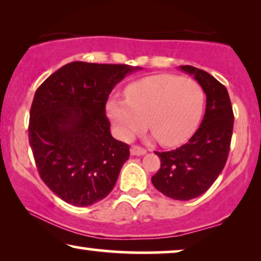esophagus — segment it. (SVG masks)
<instances>
[{
  "label": "esophagus",
  "mask_w": 261,
  "mask_h": 261,
  "mask_svg": "<svg viewBox=\"0 0 261 261\" xmlns=\"http://www.w3.org/2000/svg\"><path fill=\"white\" fill-rule=\"evenodd\" d=\"M146 153V149L140 147V146H132L130 147V154L132 155H144Z\"/></svg>",
  "instance_id": "obj_1"
}]
</instances>
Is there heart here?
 <instances>
[{
  "label": "heart",
  "mask_w": 261,
  "mask_h": 261,
  "mask_svg": "<svg viewBox=\"0 0 261 261\" xmlns=\"http://www.w3.org/2000/svg\"><path fill=\"white\" fill-rule=\"evenodd\" d=\"M204 92L190 78L156 74L126 89V99H110L107 113L117 137L129 140L148 126L160 144L174 146L189 139L201 120Z\"/></svg>",
  "instance_id": "b5f03b06"
}]
</instances>
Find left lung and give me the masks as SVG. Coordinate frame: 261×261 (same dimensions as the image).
Masks as SVG:
<instances>
[{"instance_id":"obj_1","label":"left lung","mask_w":261,"mask_h":261,"mask_svg":"<svg viewBox=\"0 0 261 261\" xmlns=\"http://www.w3.org/2000/svg\"><path fill=\"white\" fill-rule=\"evenodd\" d=\"M180 70L192 74L206 95L201 126L187 144L169 152H154L160 169L152 183L167 197L189 201L208 190L226 165L233 134V107L223 84L212 74L190 65Z\"/></svg>"}]
</instances>
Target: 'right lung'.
I'll return each instance as SVG.
<instances>
[{
  "label": "right lung",
  "mask_w": 261,
  "mask_h": 261,
  "mask_svg": "<svg viewBox=\"0 0 261 261\" xmlns=\"http://www.w3.org/2000/svg\"><path fill=\"white\" fill-rule=\"evenodd\" d=\"M126 64L72 62L35 91L28 139L41 179L69 204L88 206L113 190L129 146L110 134L106 103L138 70Z\"/></svg>",
  "instance_id": "add662e5"
}]
</instances>
